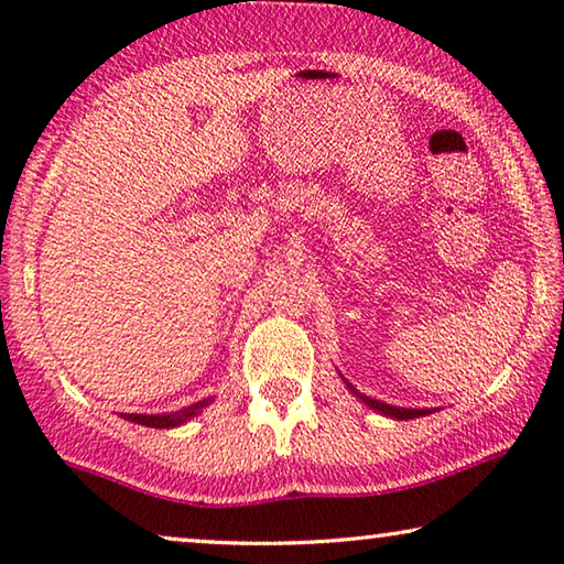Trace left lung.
I'll list each match as a JSON object with an SVG mask.
<instances>
[{"label":"left lung","mask_w":564,"mask_h":564,"mask_svg":"<svg viewBox=\"0 0 564 564\" xmlns=\"http://www.w3.org/2000/svg\"><path fill=\"white\" fill-rule=\"evenodd\" d=\"M350 387V384H348ZM352 389V387H350ZM355 397H360L367 406L377 409L379 413H384V416H392V419H399V421H409V419H419V416H426V413H431V409H399V406H389L384 404V401H377V399H370V397H362L352 389Z\"/></svg>","instance_id":"8db88e82"}]
</instances>
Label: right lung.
Returning a JSON list of instances; mask_svg holds the SVG:
<instances>
[{
    "mask_svg": "<svg viewBox=\"0 0 564 564\" xmlns=\"http://www.w3.org/2000/svg\"><path fill=\"white\" fill-rule=\"evenodd\" d=\"M206 404H209V401H197V404H192L177 413H163V416H160V413H155V416H145V413H121V416L133 423H141V426H148V429H175L180 423L192 419L194 413H199V409H204Z\"/></svg>",
    "mask_w": 564,
    "mask_h": 564,
    "instance_id": "right-lung-1",
    "label": "right lung"
}]
</instances>
